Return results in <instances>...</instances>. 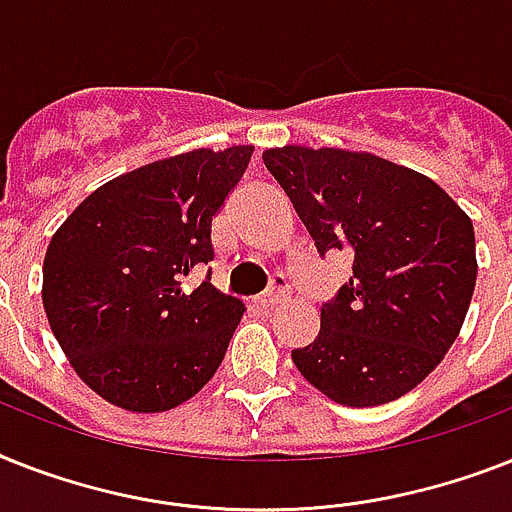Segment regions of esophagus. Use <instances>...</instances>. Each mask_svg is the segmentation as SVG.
Segmentation results:
<instances>
[{
    "label": "esophagus",
    "mask_w": 512,
    "mask_h": 512,
    "mask_svg": "<svg viewBox=\"0 0 512 512\" xmlns=\"http://www.w3.org/2000/svg\"><path fill=\"white\" fill-rule=\"evenodd\" d=\"M286 297H289V284H286L284 278L278 276V278H273V284H270L268 292H265L263 297L257 299V305H260V307H273V305H278V302H284Z\"/></svg>",
    "instance_id": "obj_1"
}]
</instances>
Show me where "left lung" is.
I'll use <instances>...</instances> for the list:
<instances>
[{"mask_svg": "<svg viewBox=\"0 0 512 512\" xmlns=\"http://www.w3.org/2000/svg\"><path fill=\"white\" fill-rule=\"evenodd\" d=\"M318 255L347 252L352 278L321 307L297 371L328 400L386 405L421 384L458 339L476 286L471 218L418 170L371 152H263Z\"/></svg>", "mask_w": 512, "mask_h": 512, "instance_id": "obj_1", "label": "left lung"}]
</instances>
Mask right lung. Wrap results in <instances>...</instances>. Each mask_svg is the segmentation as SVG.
Listing matches in <instances>:
<instances>
[{"label":"right lung","mask_w":512,"mask_h":512,"mask_svg":"<svg viewBox=\"0 0 512 512\" xmlns=\"http://www.w3.org/2000/svg\"><path fill=\"white\" fill-rule=\"evenodd\" d=\"M255 147L194 149L112 178L54 231L44 313L83 384L131 413H165L215 376L242 299L191 270L213 260V218Z\"/></svg>","instance_id":"1"}]
</instances>
